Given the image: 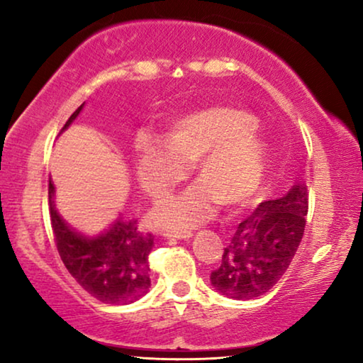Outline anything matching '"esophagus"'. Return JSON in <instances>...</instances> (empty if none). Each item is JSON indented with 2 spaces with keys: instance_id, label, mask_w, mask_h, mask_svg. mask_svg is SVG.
<instances>
[{
  "instance_id": "1",
  "label": "esophagus",
  "mask_w": 363,
  "mask_h": 363,
  "mask_svg": "<svg viewBox=\"0 0 363 363\" xmlns=\"http://www.w3.org/2000/svg\"><path fill=\"white\" fill-rule=\"evenodd\" d=\"M165 236L168 240H186L191 238V231H167Z\"/></svg>"
}]
</instances>
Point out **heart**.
Segmentation results:
<instances>
[{
    "label": "heart",
    "mask_w": 363,
    "mask_h": 363,
    "mask_svg": "<svg viewBox=\"0 0 363 363\" xmlns=\"http://www.w3.org/2000/svg\"><path fill=\"white\" fill-rule=\"evenodd\" d=\"M256 117L240 107L213 104L175 118L168 133L142 130L133 143L138 183L160 198L193 170L200 180L158 201L152 221L167 230H185L208 220L223 203L240 208L252 201L264 183L269 143Z\"/></svg>",
    "instance_id": "obj_1"
}]
</instances>
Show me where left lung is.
Returning a JSON list of instances; mask_svg holds the SVG:
<instances>
[{"mask_svg": "<svg viewBox=\"0 0 363 363\" xmlns=\"http://www.w3.org/2000/svg\"><path fill=\"white\" fill-rule=\"evenodd\" d=\"M307 186L296 183L284 196L264 201L238 225L211 272V286L230 299L266 294L281 279L304 236Z\"/></svg>", "mask_w": 363, "mask_h": 363, "instance_id": "obj_1", "label": "left lung"}]
</instances>
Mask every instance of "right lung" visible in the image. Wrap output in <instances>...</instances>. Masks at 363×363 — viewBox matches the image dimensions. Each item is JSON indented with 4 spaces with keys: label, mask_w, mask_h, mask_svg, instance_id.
<instances>
[{
    "label": "right lung",
    "mask_w": 363,
    "mask_h": 363,
    "mask_svg": "<svg viewBox=\"0 0 363 363\" xmlns=\"http://www.w3.org/2000/svg\"><path fill=\"white\" fill-rule=\"evenodd\" d=\"M84 104L64 123L61 133L76 121ZM49 180V215L59 256L82 289L106 304H132L150 289L148 255L153 236L138 231L137 220L121 218L97 235L69 226L54 205Z\"/></svg>",
    "instance_id": "obj_1"
}]
</instances>
